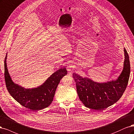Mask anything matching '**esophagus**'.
<instances>
[{
	"label": "esophagus",
	"mask_w": 134,
	"mask_h": 134,
	"mask_svg": "<svg viewBox=\"0 0 134 134\" xmlns=\"http://www.w3.org/2000/svg\"><path fill=\"white\" fill-rule=\"evenodd\" d=\"M67 70H68L69 72H71L72 71V70H73V66L71 65V64H70V65H69L68 66H67Z\"/></svg>",
	"instance_id": "34e87169"
}]
</instances>
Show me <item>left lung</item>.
<instances>
[{"mask_svg": "<svg viewBox=\"0 0 134 134\" xmlns=\"http://www.w3.org/2000/svg\"><path fill=\"white\" fill-rule=\"evenodd\" d=\"M124 53V69L116 81L100 83L73 73L77 94L86 107L103 110L114 104L121 97L126 88L130 73V60L125 48Z\"/></svg>", "mask_w": 134, "mask_h": 134, "instance_id": "left-lung-1", "label": "left lung"}]
</instances>
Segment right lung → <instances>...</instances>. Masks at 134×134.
I'll list each match as a JSON object with an SVG mask.
<instances>
[{"label": "right lung", "instance_id": "add662e5", "mask_svg": "<svg viewBox=\"0 0 134 134\" xmlns=\"http://www.w3.org/2000/svg\"><path fill=\"white\" fill-rule=\"evenodd\" d=\"M7 55L4 59V78L10 95L20 105L31 110H40L49 106L53 101L60 80L67 74L66 68L55 71L40 87L25 89L12 81L7 67Z\"/></svg>", "mask_w": 134, "mask_h": 134}]
</instances>
